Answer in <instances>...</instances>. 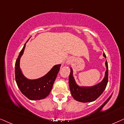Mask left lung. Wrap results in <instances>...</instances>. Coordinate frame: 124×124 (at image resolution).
Masks as SVG:
<instances>
[{
  "label": "left lung",
  "mask_w": 124,
  "mask_h": 124,
  "mask_svg": "<svg viewBox=\"0 0 124 124\" xmlns=\"http://www.w3.org/2000/svg\"><path fill=\"white\" fill-rule=\"evenodd\" d=\"M103 56L106 55L103 53ZM107 70L103 80L98 85L93 87H79L76 85L72 75V70L71 68V72L69 76V85L71 95L73 98L79 102H90L94 101L103 93L106 87L108 82V62H105Z\"/></svg>",
  "instance_id": "1"
}]
</instances>
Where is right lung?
Here are the masks:
<instances>
[{
    "label": "right lung",
    "instance_id": "right-lung-1",
    "mask_svg": "<svg viewBox=\"0 0 124 124\" xmlns=\"http://www.w3.org/2000/svg\"><path fill=\"white\" fill-rule=\"evenodd\" d=\"M25 46L26 43L15 62V81L21 93L28 99L30 100L44 99L48 97L51 91L61 64L54 65L48 74L41 78L35 80L26 78L21 72L19 67L20 59L23 53Z\"/></svg>",
    "mask_w": 124,
    "mask_h": 124
}]
</instances>
